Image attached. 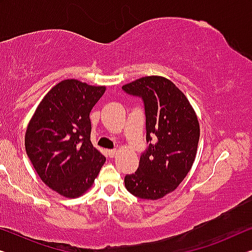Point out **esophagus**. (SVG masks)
Listing matches in <instances>:
<instances>
[{
	"label": "esophagus",
	"mask_w": 252,
	"mask_h": 252,
	"mask_svg": "<svg viewBox=\"0 0 252 252\" xmlns=\"http://www.w3.org/2000/svg\"><path fill=\"white\" fill-rule=\"evenodd\" d=\"M107 153H108V155H110V157H114L116 154H118V150H116V149H110V150H107Z\"/></svg>",
	"instance_id": "obj_1"
}]
</instances>
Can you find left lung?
Returning <instances> with one entry per match:
<instances>
[{"instance_id":"obj_1","label":"left lung","mask_w":252,"mask_h":252,"mask_svg":"<svg viewBox=\"0 0 252 252\" xmlns=\"http://www.w3.org/2000/svg\"><path fill=\"white\" fill-rule=\"evenodd\" d=\"M145 103L147 142L134 174L125 185L136 197L157 200L179 187L192 167L200 126L187 96L167 78L147 76L122 86Z\"/></svg>"}]
</instances>
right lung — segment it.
Returning <instances> with one entry per match:
<instances>
[{"mask_svg": "<svg viewBox=\"0 0 252 252\" xmlns=\"http://www.w3.org/2000/svg\"><path fill=\"white\" fill-rule=\"evenodd\" d=\"M105 86L66 79L38 104L25 134L26 153L40 180L65 198L93 187L106 158L90 141L89 113Z\"/></svg>", "mask_w": 252, "mask_h": 252, "instance_id": "1", "label": "right lung"}]
</instances>
